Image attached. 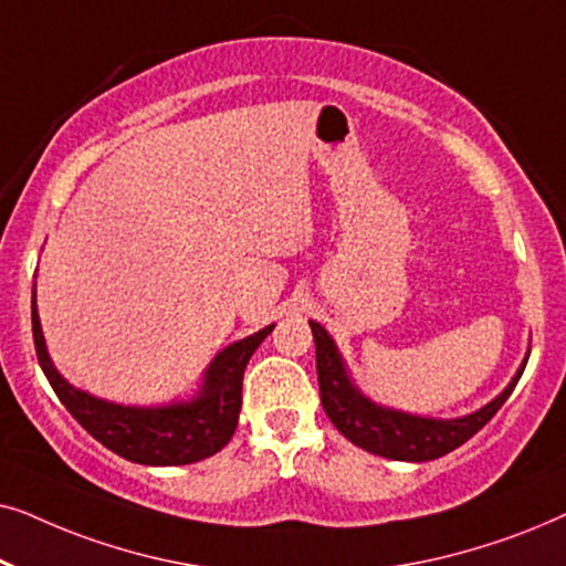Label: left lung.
<instances>
[{"instance_id":"8db88e82","label":"left lung","mask_w":566,"mask_h":566,"mask_svg":"<svg viewBox=\"0 0 566 566\" xmlns=\"http://www.w3.org/2000/svg\"><path fill=\"white\" fill-rule=\"evenodd\" d=\"M308 324H312L316 343V376H319L324 412H327L332 424L350 443L363 448V451L394 461H432L467 443L505 405L515 389L517 378L523 376L525 363H528V355H525L523 366L517 368L513 381L490 405H484L467 417H455V420H436V417L399 412V409H389L370 401L350 381L343 355H339L335 339L327 335V329L319 322Z\"/></svg>"}]
</instances>
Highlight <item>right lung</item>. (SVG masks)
<instances>
[{"label": "right lung", "instance_id": "obj_1", "mask_svg": "<svg viewBox=\"0 0 566 566\" xmlns=\"http://www.w3.org/2000/svg\"><path fill=\"white\" fill-rule=\"evenodd\" d=\"M275 324L239 339L216 355L203 376L198 397L165 407H123L74 389L53 366L35 308L33 285V339L38 363L76 422L120 459L144 467H185L219 453L234 436L242 409V378L252 353Z\"/></svg>", "mask_w": 566, "mask_h": 566}]
</instances>
